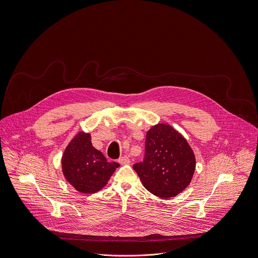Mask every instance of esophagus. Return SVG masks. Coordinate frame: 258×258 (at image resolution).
<instances>
[{"instance_id":"obj_1","label":"esophagus","mask_w":258,"mask_h":258,"mask_svg":"<svg viewBox=\"0 0 258 258\" xmlns=\"http://www.w3.org/2000/svg\"><path fill=\"white\" fill-rule=\"evenodd\" d=\"M118 162H119L121 165H125V164H130L131 160H130V158H128L127 156H122V157H120V158L118 159Z\"/></svg>"}]
</instances>
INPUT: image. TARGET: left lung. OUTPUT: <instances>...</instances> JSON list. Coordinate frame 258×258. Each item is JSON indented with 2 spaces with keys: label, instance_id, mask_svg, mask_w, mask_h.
Segmentation results:
<instances>
[{
  "label": "left lung",
  "instance_id": "1",
  "mask_svg": "<svg viewBox=\"0 0 258 258\" xmlns=\"http://www.w3.org/2000/svg\"><path fill=\"white\" fill-rule=\"evenodd\" d=\"M196 158L187 140L168 123H157L145 138V155L134 165L142 183L151 194L169 199L190 184Z\"/></svg>",
  "mask_w": 258,
  "mask_h": 258
}]
</instances>
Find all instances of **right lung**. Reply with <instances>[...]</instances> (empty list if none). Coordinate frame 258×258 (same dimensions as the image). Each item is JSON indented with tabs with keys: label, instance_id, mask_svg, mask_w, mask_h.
<instances>
[{
	"label": "right lung",
	"instance_id": "add662e5",
	"mask_svg": "<svg viewBox=\"0 0 258 258\" xmlns=\"http://www.w3.org/2000/svg\"><path fill=\"white\" fill-rule=\"evenodd\" d=\"M119 166L108 162L104 154L91 143L89 133L79 132L66 146L61 167L66 181L82 194H93L108 184L111 176Z\"/></svg>",
	"mask_w": 258,
	"mask_h": 258
}]
</instances>
